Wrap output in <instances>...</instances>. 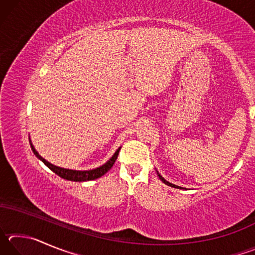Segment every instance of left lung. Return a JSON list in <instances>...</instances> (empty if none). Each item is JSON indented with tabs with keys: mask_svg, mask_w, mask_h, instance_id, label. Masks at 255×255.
<instances>
[{
	"mask_svg": "<svg viewBox=\"0 0 255 255\" xmlns=\"http://www.w3.org/2000/svg\"><path fill=\"white\" fill-rule=\"evenodd\" d=\"M158 174V176H159V179L162 180V182H164L165 184H167V185H170V187H173V188H178V189H181L180 187H178V185H175V184H172V183H170V182H167V181L164 179V178H162V175L159 174V173H157Z\"/></svg>",
	"mask_w": 255,
	"mask_h": 255,
	"instance_id": "left-lung-1",
	"label": "left lung"
}]
</instances>
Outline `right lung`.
Wrapping results in <instances>:
<instances>
[{"instance_id": "1", "label": "right lung", "mask_w": 255, "mask_h": 255, "mask_svg": "<svg viewBox=\"0 0 255 255\" xmlns=\"http://www.w3.org/2000/svg\"><path fill=\"white\" fill-rule=\"evenodd\" d=\"M31 146V149L33 154L36 155V156L40 159V161L44 162L45 165H47L49 167V169L54 172V173L57 174L60 178L65 179V180H70V181H75V182H81V181H90V180H96L98 178H100L103 174H106L108 171H109L112 166H114V164L116 162V159L118 157V154H119V150L120 148L117 149V152L114 154V156H112L109 161H108L106 164H103L102 166L100 167H97V169L94 170H90V171H74V170H68V169H63V167H58L56 165H53V164H50L49 162H47L45 158H42L39 154L37 153V150L34 149V147L32 146V144H30Z\"/></svg>"}]
</instances>
